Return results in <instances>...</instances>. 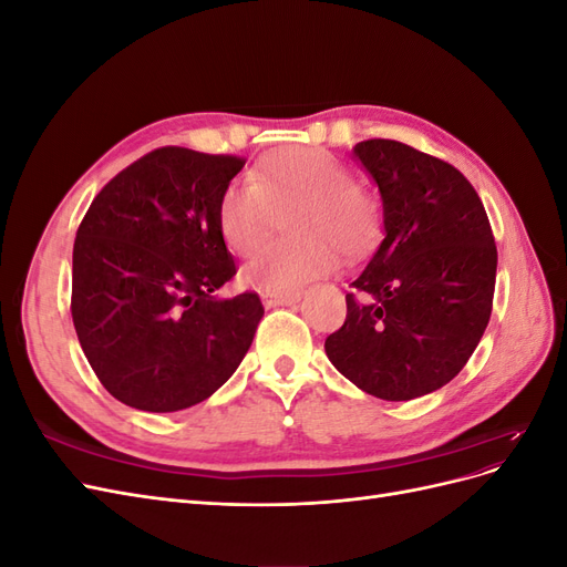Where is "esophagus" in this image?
Masks as SVG:
<instances>
[{
    "label": "esophagus",
    "instance_id": "obj_1",
    "mask_svg": "<svg viewBox=\"0 0 567 567\" xmlns=\"http://www.w3.org/2000/svg\"><path fill=\"white\" fill-rule=\"evenodd\" d=\"M300 290H286V293H271V290H265L260 296L265 307H281V305H293L300 300Z\"/></svg>",
    "mask_w": 567,
    "mask_h": 567
}]
</instances>
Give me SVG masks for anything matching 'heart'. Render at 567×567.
Wrapping results in <instances>:
<instances>
[{"label": "heart", "mask_w": 567, "mask_h": 567, "mask_svg": "<svg viewBox=\"0 0 567 567\" xmlns=\"http://www.w3.org/2000/svg\"><path fill=\"white\" fill-rule=\"evenodd\" d=\"M293 205L288 229L296 238L257 252L241 271L246 286L271 293L296 290L329 274L338 250L359 257L381 236V203L354 182L346 163L323 148L286 146L267 153L252 179H234L221 192V238L234 252L250 255L269 238L277 213Z\"/></svg>", "instance_id": "obj_1"}]
</instances>
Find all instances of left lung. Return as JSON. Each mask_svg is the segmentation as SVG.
<instances>
[{
    "label": "left lung",
    "mask_w": 567,
    "mask_h": 567,
    "mask_svg": "<svg viewBox=\"0 0 567 567\" xmlns=\"http://www.w3.org/2000/svg\"><path fill=\"white\" fill-rule=\"evenodd\" d=\"M383 200L385 238L323 342L331 364L388 402L440 390L466 367L492 315L496 246L485 205L458 169L392 140L354 148Z\"/></svg>",
    "instance_id": "8db88e82"
}]
</instances>
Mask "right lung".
Masks as SVG:
<instances>
[{"instance_id":"right-lung-1","label":"right lung","mask_w":567,"mask_h":567,"mask_svg":"<svg viewBox=\"0 0 567 567\" xmlns=\"http://www.w3.org/2000/svg\"><path fill=\"white\" fill-rule=\"evenodd\" d=\"M246 165L163 146L92 200L73 246L71 312L84 357L115 400L167 414L225 385L265 307L217 298L234 274L217 208Z\"/></svg>"}]
</instances>
